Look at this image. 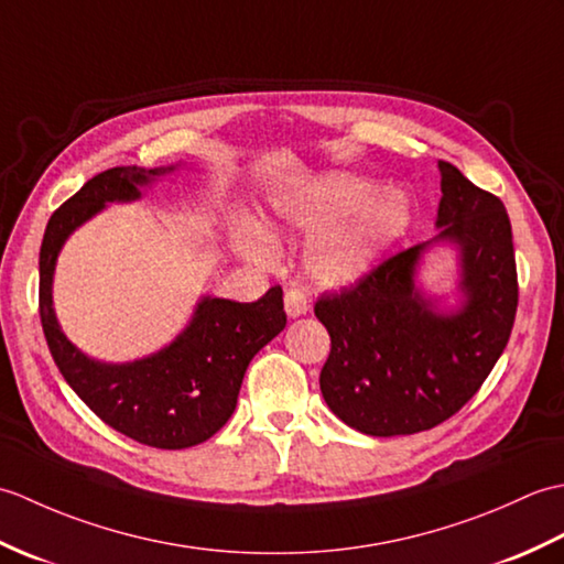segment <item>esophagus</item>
Returning a JSON list of instances; mask_svg holds the SVG:
<instances>
[{
  "mask_svg": "<svg viewBox=\"0 0 564 564\" xmlns=\"http://www.w3.org/2000/svg\"><path fill=\"white\" fill-rule=\"evenodd\" d=\"M283 305L289 317H301L307 313V295L303 289H289L283 295Z\"/></svg>",
  "mask_w": 564,
  "mask_h": 564,
  "instance_id": "1",
  "label": "esophagus"
}]
</instances>
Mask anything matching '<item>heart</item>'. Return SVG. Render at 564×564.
I'll use <instances>...</instances> for the list:
<instances>
[{
	"instance_id": "obj_1",
	"label": "heart",
	"mask_w": 564,
	"mask_h": 564,
	"mask_svg": "<svg viewBox=\"0 0 564 564\" xmlns=\"http://www.w3.org/2000/svg\"><path fill=\"white\" fill-rule=\"evenodd\" d=\"M366 178L329 174L273 200V218L305 232L322 235L307 251V271L319 285H346L373 267L378 257L410 225V203L400 191H382ZM237 247L247 257L269 261V237L251 225L235 232Z\"/></svg>"
}]
</instances>
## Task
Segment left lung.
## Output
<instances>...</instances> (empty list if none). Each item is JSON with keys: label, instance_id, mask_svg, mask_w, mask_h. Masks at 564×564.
Listing matches in <instances>:
<instances>
[{"label": "left lung", "instance_id": "8db88e82", "mask_svg": "<svg viewBox=\"0 0 564 564\" xmlns=\"http://www.w3.org/2000/svg\"><path fill=\"white\" fill-rule=\"evenodd\" d=\"M438 172L436 239L460 249L465 305L458 313H434L416 291L414 271L429 242L315 303L332 339L319 373L322 398L344 424L368 436L419 434L451 419L492 373L517 317L519 279L505 203L451 162H438Z\"/></svg>", "mask_w": 564, "mask_h": 564}]
</instances>
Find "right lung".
Here are the masks:
<instances>
[{"instance_id":"right-lung-1","label":"right lung","mask_w":564,"mask_h":564,"mask_svg":"<svg viewBox=\"0 0 564 564\" xmlns=\"http://www.w3.org/2000/svg\"><path fill=\"white\" fill-rule=\"evenodd\" d=\"M172 170L113 166L89 178L51 215L39 261L41 325L67 386L101 422L164 451L196 446L225 426L249 361L285 327L283 291L273 285L257 303L203 297L191 325L170 346L133 364L91 361L69 344L53 310V271L65 239L106 203L135 200L138 186Z\"/></svg>"}]
</instances>
